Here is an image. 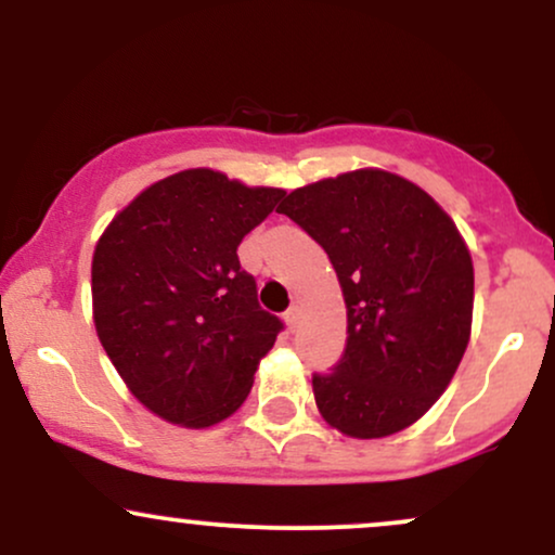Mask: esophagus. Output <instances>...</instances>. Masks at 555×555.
<instances>
[{
	"mask_svg": "<svg viewBox=\"0 0 555 555\" xmlns=\"http://www.w3.org/2000/svg\"><path fill=\"white\" fill-rule=\"evenodd\" d=\"M284 323H286V326H289V328H297V323H299V308H297V305H292V308L286 310V313H284Z\"/></svg>",
	"mask_w": 555,
	"mask_h": 555,
	"instance_id": "1",
	"label": "esophagus"
}]
</instances>
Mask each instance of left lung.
Segmentation results:
<instances>
[{
  "instance_id": "8db88e82",
  "label": "left lung",
  "mask_w": 555,
  "mask_h": 555,
  "mask_svg": "<svg viewBox=\"0 0 555 555\" xmlns=\"http://www.w3.org/2000/svg\"><path fill=\"white\" fill-rule=\"evenodd\" d=\"M328 253L347 347L313 375L323 420L349 438L410 428L454 378L473 328L475 271L451 216L404 177L358 169L279 206Z\"/></svg>"
}]
</instances>
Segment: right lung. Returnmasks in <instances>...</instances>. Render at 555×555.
<instances>
[{
	"label": "right lung",
	"instance_id": "right-lung-1",
	"mask_svg": "<svg viewBox=\"0 0 555 555\" xmlns=\"http://www.w3.org/2000/svg\"><path fill=\"white\" fill-rule=\"evenodd\" d=\"M284 195L184 169L145 188L95 242V334L132 397L167 423L211 428L237 412L284 328L237 258Z\"/></svg>",
	"mask_w": 555,
	"mask_h": 555
}]
</instances>
